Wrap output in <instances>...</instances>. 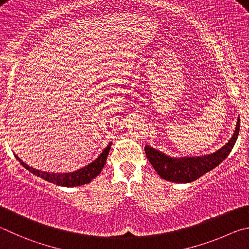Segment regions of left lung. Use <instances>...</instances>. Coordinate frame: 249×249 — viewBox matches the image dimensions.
I'll return each mask as SVG.
<instances>
[{
    "label": "left lung",
    "mask_w": 249,
    "mask_h": 249,
    "mask_svg": "<svg viewBox=\"0 0 249 249\" xmlns=\"http://www.w3.org/2000/svg\"><path fill=\"white\" fill-rule=\"evenodd\" d=\"M239 118H237L236 127L232 138L228 143L215 151L214 153L200 156H184V158H172L154 147L145 145L146 159L150 160L155 172L165 180L173 182H191L198 179L204 174L212 171L228 158L232 151L239 133Z\"/></svg>",
    "instance_id": "obj_1"
}]
</instances>
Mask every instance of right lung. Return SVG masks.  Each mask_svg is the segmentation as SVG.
Instances as JSON below:
<instances>
[{"instance_id":"1","label":"right lung","mask_w":249,"mask_h":249,"mask_svg":"<svg viewBox=\"0 0 249 249\" xmlns=\"http://www.w3.org/2000/svg\"><path fill=\"white\" fill-rule=\"evenodd\" d=\"M110 147H111V142L109 143L107 147H105L104 151L100 153L98 158L95 160H93L90 164L86 165V166L82 167L80 169H77L75 172H70V173H52V172L40 171V169H36L32 166H29V165L24 163L16 154L14 155L16 160H18V162L23 165L27 171L33 173L34 175H36L38 177L42 178V179L52 182V184H55L58 186L76 187V186L89 184V182L93 180L94 178L97 176L100 172H102L105 164H106L107 156L109 154V151H110Z\"/></svg>"}]
</instances>
